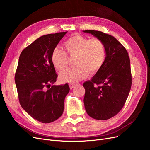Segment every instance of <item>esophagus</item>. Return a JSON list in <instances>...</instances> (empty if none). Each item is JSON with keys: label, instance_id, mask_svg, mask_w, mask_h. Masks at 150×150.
<instances>
[{"label": "esophagus", "instance_id": "obj_1", "mask_svg": "<svg viewBox=\"0 0 150 150\" xmlns=\"http://www.w3.org/2000/svg\"><path fill=\"white\" fill-rule=\"evenodd\" d=\"M76 85H77V84H75V83H70L69 84V87H70L71 89H72L73 88H74Z\"/></svg>", "mask_w": 150, "mask_h": 150}]
</instances>
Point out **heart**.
Segmentation results:
<instances>
[{"instance_id": "b5f03b06", "label": "heart", "mask_w": 150, "mask_h": 150, "mask_svg": "<svg viewBox=\"0 0 150 150\" xmlns=\"http://www.w3.org/2000/svg\"><path fill=\"white\" fill-rule=\"evenodd\" d=\"M65 51L55 48L52 53L54 66L60 71L66 69L68 65V56H76V67L67 69L61 74L64 82L74 83L84 79L89 72L94 74L103 66L106 60V49L102 40L98 38L88 39L81 35H74L68 38L64 44Z\"/></svg>"}]
</instances>
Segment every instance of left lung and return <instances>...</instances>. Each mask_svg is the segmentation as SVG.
Listing matches in <instances>:
<instances>
[{"instance_id":"obj_1","label":"left lung","mask_w":150,"mask_h":150,"mask_svg":"<svg viewBox=\"0 0 150 150\" xmlns=\"http://www.w3.org/2000/svg\"><path fill=\"white\" fill-rule=\"evenodd\" d=\"M84 32L102 40L106 49L103 66L91 80L83 84L85 109L94 119L108 120L121 110L130 91L132 76L128 53L118 40L110 34L93 30Z\"/></svg>"}]
</instances>
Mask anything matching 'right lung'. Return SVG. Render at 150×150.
I'll return each mask as SVG.
<instances>
[{
    "label": "right lung",
    "instance_id": "add662e5",
    "mask_svg": "<svg viewBox=\"0 0 150 150\" xmlns=\"http://www.w3.org/2000/svg\"><path fill=\"white\" fill-rule=\"evenodd\" d=\"M67 32L41 36L22 51L15 74L18 97L22 108L43 123L57 120L64 111L69 91L67 83L53 85L57 74L52 53Z\"/></svg>",
    "mask_w": 150,
    "mask_h": 150
}]
</instances>
